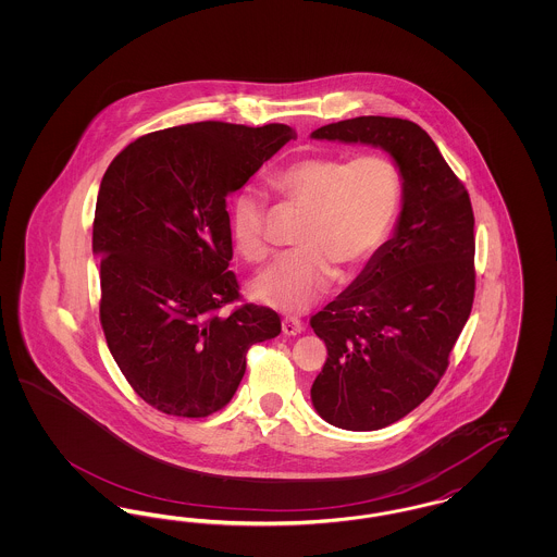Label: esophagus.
Wrapping results in <instances>:
<instances>
[{
  "mask_svg": "<svg viewBox=\"0 0 557 557\" xmlns=\"http://www.w3.org/2000/svg\"><path fill=\"white\" fill-rule=\"evenodd\" d=\"M305 330V325H302V321L298 318H286L282 321V332L286 334V336H296V334H300Z\"/></svg>",
  "mask_w": 557,
  "mask_h": 557,
  "instance_id": "1",
  "label": "esophagus"
}]
</instances>
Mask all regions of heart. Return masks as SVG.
<instances>
[{"label":"heart","instance_id":"heart-1","mask_svg":"<svg viewBox=\"0 0 557 557\" xmlns=\"http://www.w3.org/2000/svg\"><path fill=\"white\" fill-rule=\"evenodd\" d=\"M273 194L307 211L296 244L300 246L263 271L252 294L261 302L302 311L334 284L338 269L352 273L366 265L393 230L403 182L398 166L382 154L307 157L275 171ZM265 196L246 187L230 211L232 239L252 263L269 255Z\"/></svg>","mask_w":557,"mask_h":557}]
</instances>
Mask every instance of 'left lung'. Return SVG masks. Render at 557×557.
<instances>
[{"label": "left lung", "instance_id": "left-lung-1", "mask_svg": "<svg viewBox=\"0 0 557 557\" xmlns=\"http://www.w3.org/2000/svg\"><path fill=\"white\" fill-rule=\"evenodd\" d=\"M315 139L386 150L403 180L395 236L357 280L311 318L327 346L311 400L327 424L355 432L395 424L432 395L470 318L474 212L432 137L395 116H357Z\"/></svg>", "mask_w": 557, "mask_h": 557}]
</instances>
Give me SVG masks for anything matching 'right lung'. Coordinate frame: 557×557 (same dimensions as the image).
Masks as SVG:
<instances>
[{
    "mask_svg": "<svg viewBox=\"0 0 557 557\" xmlns=\"http://www.w3.org/2000/svg\"><path fill=\"white\" fill-rule=\"evenodd\" d=\"M294 137L280 123L180 125L137 137L102 177L100 323L133 391L162 413L207 418L225 407L248 348L282 332L269 307L223 311L239 300L227 196Z\"/></svg>",
    "mask_w": 557,
    "mask_h": 557,
    "instance_id": "right-lung-1",
    "label": "right lung"
}]
</instances>
